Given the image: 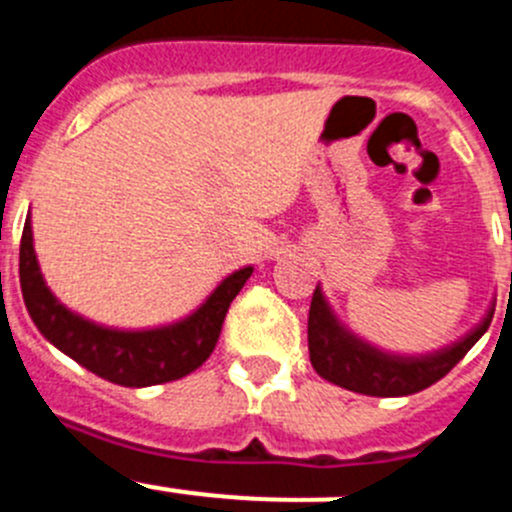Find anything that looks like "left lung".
Masks as SVG:
<instances>
[{
	"label": "left lung",
	"mask_w": 512,
	"mask_h": 512,
	"mask_svg": "<svg viewBox=\"0 0 512 512\" xmlns=\"http://www.w3.org/2000/svg\"><path fill=\"white\" fill-rule=\"evenodd\" d=\"M493 312L495 302L468 335L443 350L428 355H393L357 337L335 315L327 297L322 295V287L317 285L307 317L310 362L317 375L352 393L370 395V398H403L430 388L433 382L448 375L463 360L465 352L485 335Z\"/></svg>",
	"instance_id": "left-lung-1"
}]
</instances>
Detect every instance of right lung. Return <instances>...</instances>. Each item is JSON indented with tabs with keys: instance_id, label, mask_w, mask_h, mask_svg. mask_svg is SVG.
Returning a JSON list of instances; mask_svg holds the SVG:
<instances>
[{
	"instance_id": "obj_1",
	"label": "right lung",
	"mask_w": 512,
	"mask_h": 512,
	"mask_svg": "<svg viewBox=\"0 0 512 512\" xmlns=\"http://www.w3.org/2000/svg\"><path fill=\"white\" fill-rule=\"evenodd\" d=\"M250 275L252 267L235 270L207 295L197 310L170 325L117 330L87 320L54 297L44 282L34 252L32 215H27L19 245V282L24 305L44 340L52 342L57 350L89 372L124 388H150L180 380L197 370L215 350L230 302Z\"/></svg>"
}]
</instances>
